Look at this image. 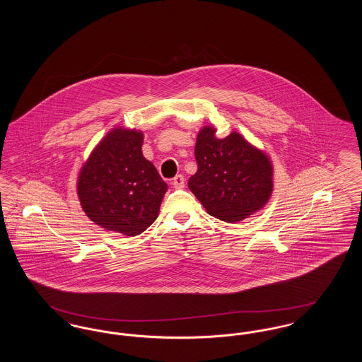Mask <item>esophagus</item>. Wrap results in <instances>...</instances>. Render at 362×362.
Masks as SVG:
<instances>
[{
	"label": "esophagus",
	"mask_w": 362,
	"mask_h": 362,
	"mask_svg": "<svg viewBox=\"0 0 362 362\" xmlns=\"http://www.w3.org/2000/svg\"><path fill=\"white\" fill-rule=\"evenodd\" d=\"M173 186L175 189H180L185 187V177L183 175H176L173 179Z\"/></svg>",
	"instance_id": "esophagus-1"
}]
</instances>
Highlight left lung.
<instances>
[{
    "label": "left lung",
    "instance_id": "left-lung-1",
    "mask_svg": "<svg viewBox=\"0 0 362 362\" xmlns=\"http://www.w3.org/2000/svg\"><path fill=\"white\" fill-rule=\"evenodd\" d=\"M214 133L211 126L198 133V171L189 177V189L210 216L238 223L267 204L273 191V165L239 133L225 138Z\"/></svg>",
    "mask_w": 362,
    "mask_h": 362
}]
</instances>
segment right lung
Returning <instances> with one entry per match:
<instances>
[{
  "mask_svg": "<svg viewBox=\"0 0 362 362\" xmlns=\"http://www.w3.org/2000/svg\"><path fill=\"white\" fill-rule=\"evenodd\" d=\"M142 141L137 130H111L86 160L77 182L86 216L126 236H137L153 224L168 189L142 155Z\"/></svg>",
  "mask_w": 362,
  "mask_h": 362,
  "instance_id": "right-lung-1",
  "label": "right lung"
}]
</instances>
